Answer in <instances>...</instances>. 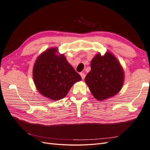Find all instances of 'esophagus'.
Here are the masks:
<instances>
[{"label": "esophagus", "instance_id": "esophagus-1", "mask_svg": "<svg viewBox=\"0 0 150 150\" xmlns=\"http://www.w3.org/2000/svg\"><path fill=\"white\" fill-rule=\"evenodd\" d=\"M80 75H81V78H82V79H84L86 74L84 73V72H81Z\"/></svg>", "mask_w": 150, "mask_h": 150}]
</instances>
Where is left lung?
Masks as SVG:
<instances>
[{"label": "left lung", "mask_w": 150, "mask_h": 150, "mask_svg": "<svg viewBox=\"0 0 150 150\" xmlns=\"http://www.w3.org/2000/svg\"><path fill=\"white\" fill-rule=\"evenodd\" d=\"M91 70L85 78V82L98 100L115 96L123 84L124 72L122 67L110 52L103 56L98 54L91 62Z\"/></svg>", "instance_id": "1"}]
</instances>
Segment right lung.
<instances>
[{
  "mask_svg": "<svg viewBox=\"0 0 150 150\" xmlns=\"http://www.w3.org/2000/svg\"><path fill=\"white\" fill-rule=\"evenodd\" d=\"M57 49L43 52L33 68L34 84L39 92L49 99L57 101L64 98L81 76L67 62L64 55L56 54Z\"/></svg>",
  "mask_w": 150,
  "mask_h": 150,
  "instance_id": "add662e5",
  "label": "right lung"
}]
</instances>
